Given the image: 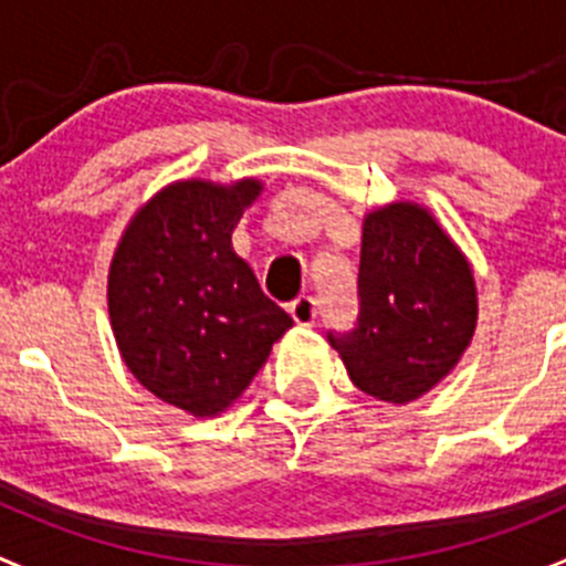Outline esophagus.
Segmentation results:
<instances>
[{"label": "esophagus", "mask_w": 566, "mask_h": 566, "mask_svg": "<svg viewBox=\"0 0 566 566\" xmlns=\"http://www.w3.org/2000/svg\"><path fill=\"white\" fill-rule=\"evenodd\" d=\"M290 315L298 326H312L317 321V301L312 295H298V298L290 304Z\"/></svg>", "instance_id": "obj_1"}]
</instances>
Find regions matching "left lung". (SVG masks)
Segmentation results:
<instances>
[{
	"instance_id": "obj_1",
	"label": "left lung",
	"mask_w": 566,
	"mask_h": 566,
	"mask_svg": "<svg viewBox=\"0 0 566 566\" xmlns=\"http://www.w3.org/2000/svg\"><path fill=\"white\" fill-rule=\"evenodd\" d=\"M359 317L350 332H328L361 392L409 403L457 367L479 321L468 256L426 207H378L361 223Z\"/></svg>"
}]
</instances>
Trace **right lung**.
Listing matches in <instances>:
<instances>
[{"label": "right lung", "mask_w": 566, "mask_h": 566, "mask_svg": "<svg viewBox=\"0 0 566 566\" xmlns=\"http://www.w3.org/2000/svg\"><path fill=\"white\" fill-rule=\"evenodd\" d=\"M260 193V179L168 185L135 212L109 262V323L126 367L196 417L232 406L293 326L232 249Z\"/></svg>", "instance_id": "add662e5"}]
</instances>
